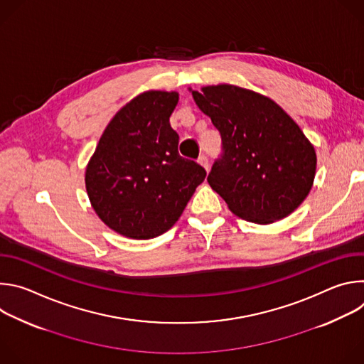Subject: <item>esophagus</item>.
Here are the masks:
<instances>
[{
    "label": "esophagus",
    "instance_id": "esophagus-1",
    "mask_svg": "<svg viewBox=\"0 0 364 364\" xmlns=\"http://www.w3.org/2000/svg\"><path fill=\"white\" fill-rule=\"evenodd\" d=\"M197 163H198L201 167H204V170H205V171H209V159H207L204 154H203V155H200L198 160H197Z\"/></svg>",
    "mask_w": 364,
    "mask_h": 364
}]
</instances>
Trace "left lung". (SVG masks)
I'll return each instance as SVG.
<instances>
[{
	"instance_id": "obj_1",
	"label": "left lung",
	"mask_w": 364,
	"mask_h": 364,
	"mask_svg": "<svg viewBox=\"0 0 364 364\" xmlns=\"http://www.w3.org/2000/svg\"><path fill=\"white\" fill-rule=\"evenodd\" d=\"M222 135L223 154L207 177L229 210L256 225L291 215L313 187L317 154L295 121L268 96L235 85L191 90Z\"/></svg>"
}]
</instances>
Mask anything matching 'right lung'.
Segmentation results:
<instances>
[{"mask_svg":"<svg viewBox=\"0 0 364 364\" xmlns=\"http://www.w3.org/2000/svg\"><path fill=\"white\" fill-rule=\"evenodd\" d=\"M177 92L146 90L122 107L103 131L85 183L95 213L114 232L157 237L183 215L205 170L180 157L170 117Z\"/></svg>","mask_w":364,"mask_h":364,"instance_id":"right-lung-1","label":"right lung"}]
</instances>
